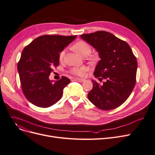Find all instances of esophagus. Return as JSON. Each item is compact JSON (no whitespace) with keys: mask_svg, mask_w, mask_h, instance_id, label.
<instances>
[{"mask_svg":"<svg viewBox=\"0 0 155 155\" xmlns=\"http://www.w3.org/2000/svg\"><path fill=\"white\" fill-rule=\"evenodd\" d=\"M74 80H75V81H76V82H84V81H85V79L79 78H74Z\"/></svg>","mask_w":155,"mask_h":155,"instance_id":"34e87169","label":"esophagus"}]
</instances>
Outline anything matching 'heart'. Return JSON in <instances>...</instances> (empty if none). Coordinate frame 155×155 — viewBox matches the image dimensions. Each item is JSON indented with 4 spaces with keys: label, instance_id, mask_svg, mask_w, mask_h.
Here are the masks:
<instances>
[{
    "label": "heart",
    "instance_id": "b5f03b06",
    "mask_svg": "<svg viewBox=\"0 0 155 155\" xmlns=\"http://www.w3.org/2000/svg\"><path fill=\"white\" fill-rule=\"evenodd\" d=\"M73 48L80 54H81L83 56H87L91 52V48L90 45L87 43L83 40H80L75 44L73 45ZM66 52V49H63L60 52L59 54V59L60 61H62L64 58V54ZM89 68L88 66H79V67H73L70 70V73L73 75L78 76V77H85L87 73L89 71Z\"/></svg>",
    "mask_w": 155,
    "mask_h": 155
}]
</instances>
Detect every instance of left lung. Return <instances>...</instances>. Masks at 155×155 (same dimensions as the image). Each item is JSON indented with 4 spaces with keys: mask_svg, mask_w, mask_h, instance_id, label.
<instances>
[{
    "mask_svg": "<svg viewBox=\"0 0 155 155\" xmlns=\"http://www.w3.org/2000/svg\"><path fill=\"white\" fill-rule=\"evenodd\" d=\"M99 52L94 75L106 82L100 85L92 80L93 88L87 97L98 108L110 110L122 105L130 95L136 82L137 62L129 45L105 31L81 35Z\"/></svg>",
    "mask_w": 155,
    "mask_h": 155,
    "instance_id": "8db88e82",
    "label": "left lung"
}]
</instances>
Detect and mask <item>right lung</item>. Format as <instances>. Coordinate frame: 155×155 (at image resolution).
Segmentation results:
<instances>
[{
    "instance_id": "obj_1",
    "label": "right lung",
    "mask_w": 155,
    "mask_h": 155,
    "mask_svg": "<svg viewBox=\"0 0 155 155\" xmlns=\"http://www.w3.org/2000/svg\"><path fill=\"white\" fill-rule=\"evenodd\" d=\"M77 35H44L24 48L18 63L21 89L29 101L38 107H48L62 97L70 80L64 76L53 82L49 78L53 68L59 66V52Z\"/></svg>"
}]
</instances>
